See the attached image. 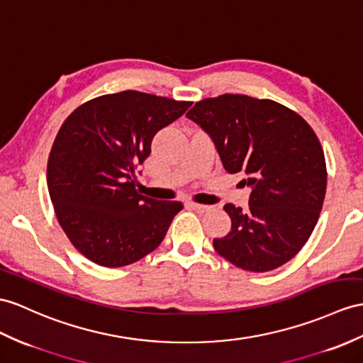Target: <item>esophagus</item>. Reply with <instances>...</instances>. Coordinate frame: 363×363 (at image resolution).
Returning a JSON list of instances; mask_svg holds the SVG:
<instances>
[{
  "mask_svg": "<svg viewBox=\"0 0 363 363\" xmlns=\"http://www.w3.org/2000/svg\"><path fill=\"white\" fill-rule=\"evenodd\" d=\"M189 208H192L194 211L200 212V214H205V212H209L212 211V206H208V205H200V203H189Z\"/></svg>",
  "mask_w": 363,
  "mask_h": 363,
  "instance_id": "34e87169",
  "label": "esophagus"
}]
</instances>
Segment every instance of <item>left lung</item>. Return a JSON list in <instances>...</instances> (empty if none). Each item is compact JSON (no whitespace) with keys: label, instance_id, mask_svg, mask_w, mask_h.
I'll list each match as a JSON object with an SVG mask.
<instances>
[{"label":"left lung","instance_id":"obj_1","mask_svg":"<svg viewBox=\"0 0 363 363\" xmlns=\"http://www.w3.org/2000/svg\"><path fill=\"white\" fill-rule=\"evenodd\" d=\"M186 117L214 140L225 169L252 189L250 209L223 206L233 225L214 250L252 272L289 262L314 231L328 180L313 128L284 104L240 94L200 100Z\"/></svg>","mask_w":363,"mask_h":363}]
</instances>
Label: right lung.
<instances>
[{"label":"right lung","instance_id":"add662e5","mask_svg":"<svg viewBox=\"0 0 363 363\" xmlns=\"http://www.w3.org/2000/svg\"><path fill=\"white\" fill-rule=\"evenodd\" d=\"M189 106L123 91L83 103L61 125L48 160L49 196L60 226L86 259L120 268L163 242L182 201L141 196L134 174L157 132Z\"/></svg>","mask_w":363,"mask_h":363}]
</instances>
